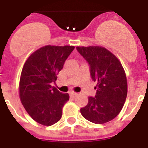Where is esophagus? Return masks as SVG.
I'll return each instance as SVG.
<instances>
[{
    "mask_svg": "<svg viewBox=\"0 0 148 148\" xmlns=\"http://www.w3.org/2000/svg\"><path fill=\"white\" fill-rule=\"evenodd\" d=\"M70 95L73 96V97H75V96H76L77 95H78V93L77 92H72L71 93H70Z\"/></svg>",
    "mask_w": 148,
    "mask_h": 148,
    "instance_id": "obj_1",
    "label": "esophagus"
}]
</instances>
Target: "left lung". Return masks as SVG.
<instances>
[{"label": "left lung", "mask_w": 148, "mask_h": 148, "mask_svg": "<svg viewBox=\"0 0 148 148\" xmlns=\"http://www.w3.org/2000/svg\"><path fill=\"white\" fill-rule=\"evenodd\" d=\"M88 62L90 75L97 82L96 95L88 98V104L80 111L84 118L101 125L113 120L122 109L127 94L126 74L119 60L99 46L77 47Z\"/></svg>", "instance_id": "left-lung-1"}]
</instances>
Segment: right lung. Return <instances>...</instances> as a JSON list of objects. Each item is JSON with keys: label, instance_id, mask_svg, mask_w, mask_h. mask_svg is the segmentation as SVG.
<instances>
[{"label": "right lung", "instance_id": "right-lung-1", "mask_svg": "<svg viewBox=\"0 0 148 148\" xmlns=\"http://www.w3.org/2000/svg\"><path fill=\"white\" fill-rule=\"evenodd\" d=\"M74 46H44L27 58L22 69L19 95L32 119L44 126L58 122L62 108L69 100L68 93L52 86Z\"/></svg>", "mask_w": 148, "mask_h": 148}]
</instances>
